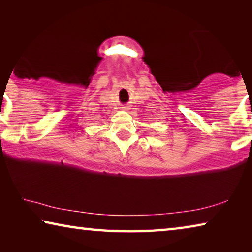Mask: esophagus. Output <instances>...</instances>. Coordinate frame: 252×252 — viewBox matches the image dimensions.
Segmentation results:
<instances>
[{"instance_id":"1","label":"esophagus","mask_w":252,"mask_h":252,"mask_svg":"<svg viewBox=\"0 0 252 252\" xmlns=\"http://www.w3.org/2000/svg\"><path fill=\"white\" fill-rule=\"evenodd\" d=\"M123 109H126V108H123Z\"/></svg>"}]
</instances>
